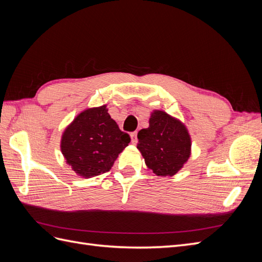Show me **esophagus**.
<instances>
[{"label":"esophagus","mask_w":262,"mask_h":262,"mask_svg":"<svg viewBox=\"0 0 262 262\" xmlns=\"http://www.w3.org/2000/svg\"><path fill=\"white\" fill-rule=\"evenodd\" d=\"M130 137H131V142L133 144H137V142H138V133H137V131L136 132H132L131 134H130Z\"/></svg>","instance_id":"34e87169"}]
</instances>
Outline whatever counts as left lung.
Returning a JSON list of instances; mask_svg holds the SVG:
<instances>
[{
  "mask_svg": "<svg viewBox=\"0 0 262 262\" xmlns=\"http://www.w3.org/2000/svg\"><path fill=\"white\" fill-rule=\"evenodd\" d=\"M148 123V128L138 133L137 147L155 175L173 176L191 154V139L186 125L163 110H154Z\"/></svg>",
  "mask_w": 262,
  "mask_h": 262,
  "instance_id": "1",
  "label": "left lung"
}]
</instances>
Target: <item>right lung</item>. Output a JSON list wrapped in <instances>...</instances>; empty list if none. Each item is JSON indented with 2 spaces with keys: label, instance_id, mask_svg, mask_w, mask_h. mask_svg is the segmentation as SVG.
<instances>
[{
  "label": "right lung",
  "instance_id": "add662e5",
  "mask_svg": "<svg viewBox=\"0 0 262 262\" xmlns=\"http://www.w3.org/2000/svg\"><path fill=\"white\" fill-rule=\"evenodd\" d=\"M130 140L102 105L78 114L63 132L60 146L67 164L77 175L91 178L112 169Z\"/></svg>",
  "mask_w": 262,
  "mask_h": 262
}]
</instances>
